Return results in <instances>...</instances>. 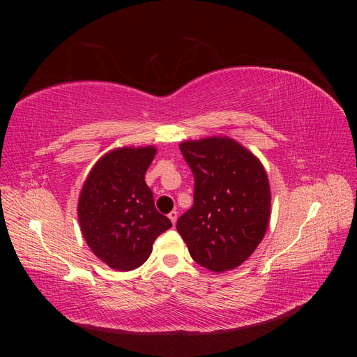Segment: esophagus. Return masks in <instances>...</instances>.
<instances>
[{
  "mask_svg": "<svg viewBox=\"0 0 357 357\" xmlns=\"http://www.w3.org/2000/svg\"><path fill=\"white\" fill-rule=\"evenodd\" d=\"M168 218H169V220L172 222V225H176V222H177V219H178V213H177L176 210H172V211L168 214Z\"/></svg>",
  "mask_w": 357,
  "mask_h": 357,
  "instance_id": "obj_1",
  "label": "esophagus"
}]
</instances>
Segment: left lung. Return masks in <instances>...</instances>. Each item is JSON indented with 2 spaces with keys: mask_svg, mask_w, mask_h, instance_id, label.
<instances>
[{
  "mask_svg": "<svg viewBox=\"0 0 357 357\" xmlns=\"http://www.w3.org/2000/svg\"><path fill=\"white\" fill-rule=\"evenodd\" d=\"M195 180L193 205L177 231L193 261L214 273L240 266L262 241L271 193L261 162L231 138L180 144Z\"/></svg>",
  "mask_w": 357,
  "mask_h": 357,
  "instance_id": "1",
  "label": "left lung"
}]
</instances>
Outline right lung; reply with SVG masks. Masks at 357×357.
<instances>
[{"instance_id": "add662e5", "label": "right lung", "mask_w": 357, "mask_h": 357, "mask_svg": "<svg viewBox=\"0 0 357 357\" xmlns=\"http://www.w3.org/2000/svg\"><path fill=\"white\" fill-rule=\"evenodd\" d=\"M155 147H123L102 156L86 178L79 199L83 238L96 257L117 271L142 266L158 236L171 228L146 185Z\"/></svg>"}]
</instances>
